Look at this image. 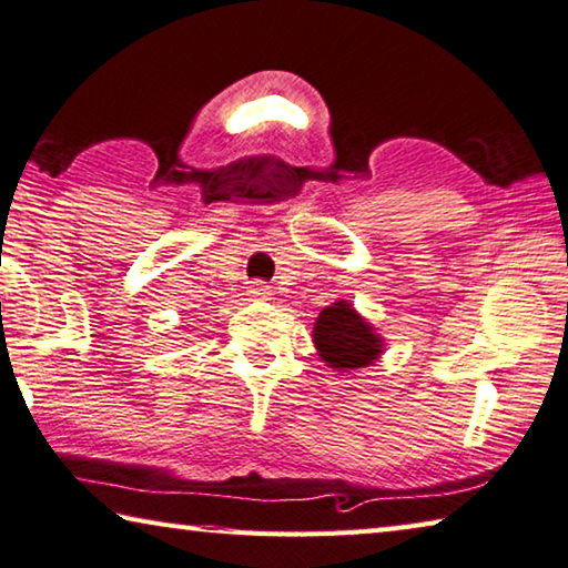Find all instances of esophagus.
<instances>
[{"instance_id": "34e87169", "label": "esophagus", "mask_w": 568, "mask_h": 568, "mask_svg": "<svg viewBox=\"0 0 568 568\" xmlns=\"http://www.w3.org/2000/svg\"><path fill=\"white\" fill-rule=\"evenodd\" d=\"M248 294H252L254 300H268V296H272V286L264 282H252V286H248Z\"/></svg>"}]
</instances>
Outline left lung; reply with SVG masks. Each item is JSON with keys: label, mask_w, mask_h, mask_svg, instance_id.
<instances>
[{"label": "left lung", "mask_w": 568, "mask_h": 568, "mask_svg": "<svg viewBox=\"0 0 568 568\" xmlns=\"http://www.w3.org/2000/svg\"><path fill=\"white\" fill-rule=\"evenodd\" d=\"M314 344L334 369H359L382 354V339L346 302L326 306L314 324Z\"/></svg>", "instance_id": "1"}]
</instances>
